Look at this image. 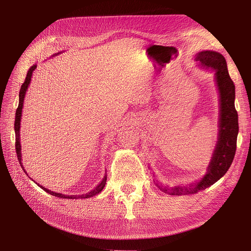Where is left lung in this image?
Listing matches in <instances>:
<instances>
[{
	"mask_svg": "<svg viewBox=\"0 0 251 251\" xmlns=\"http://www.w3.org/2000/svg\"><path fill=\"white\" fill-rule=\"evenodd\" d=\"M195 61L205 68L216 71V82L220 95L219 137L213 152L212 160L207 167L206 174L194 185L167 187L162 184L156 186L170 195L194 194L213 185L227 173L236 152L237 135H238V114L235 109V85L229 75L225 58L218 51L202 50L195 55Z\"/></svg>",
	"mask_w": 251,
	"mask_h": 251,
	"instance_id": "8db88e82",
	"label": "left lung"
}]
</instances>
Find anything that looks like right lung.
<instances>
[{
	"label": "right lung",
	"instance_id": "1",
	"mask_svg": "<svg viewBox=\"0 0 251 251\" xmlns=\"http://www.w3.org/2000/svg\"><path fill=\"white\" fill-rule=\"evenodd\" d=\"M59 54V52H58ZM56 54V55H58ZM54 57V56H52ZM36 69V65H33L30 67V69L28 70L27 72V75H26L25 77V81L22 83L21 85V88H20V92H19V104H18V108L16 110V116H15V124H14V129H15V133H16V139H15V148H16V152H17V159L20 163V166L22 167L23 169V166H22V161H21V144H20V121H21V116H22V108H23V102H24V97H25V92L26 90H27L28 88V85L30 83V80H31V76H32V73L33 71ZM24 171V169H23ZM25 172V171H24ZM26 173V172H25ZM105 182H107V175H104V177L102 178L101 182L99 184V185L95 188L92 189L90 192H87L85 194H81V195H65V194H62V193H57V192H52L45 187H43L42 185H37L41 187L42 189H44L46 192L54 195L56 197H60V199H69V200H77V199H88V197H92L95 196L96 194L100 193L104 185H105Z\"/></svg>",
	"mask_w": 251,
	"mask_h": 251
}]
</instances>
